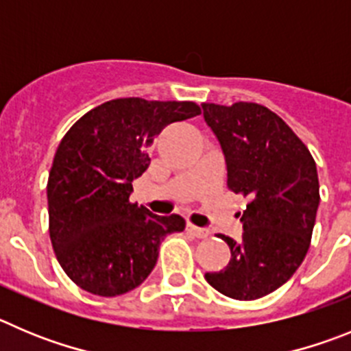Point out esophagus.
I'll return each mask as SVG.
<instances>
[{"label": "esophagus", "mask_w": 351, "mask_h": 351, "mask_svg": "<svg viewBox=\"0 0 351 351\" xmlns=\"http://www.w3.org/2000/svg\"><path fill=\"white\" fill-rule=\"evenodd\" d=\"M187 230L189 232H192L195 238H208V236H210V230L204 229V227L194 226V223H187Z\"/></svg>", "instance_id": "esophagus-1"}]
</instances>
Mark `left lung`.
<instances>
[{
    "instance_id": "8db88e82",
    "label": "left lung",
    "mask_w": 351,
    "mask_h": 351,
    "mask_svg": "<svg viewBox=\"0 0 351 351\" xmlns=\"http://www.w3.org/2000/svg\"><path fill=\"white\" fill-rule=\"evenodd\" d=\"M222 147L227 187L250 197L243 238L220 234L230 248L223 269L206 282L227 298L254 301L287 283L308 254L320 204L315 159L283 119L257 103H203Z\"/></svg>"
}]
</instances>
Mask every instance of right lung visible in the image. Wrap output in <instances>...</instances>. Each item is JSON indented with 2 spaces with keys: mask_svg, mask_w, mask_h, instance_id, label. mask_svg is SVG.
I'll return each mask as SVG.
<instances>
[{
  "mask_svg": "<svg viewBox=\"0 0 351 351\" xmlns=\"http://www.w3.org/2000/svg\"><path fill=\"white\" fill-rule=\"evenodd\" d=\"M199 113L192 101L121 97L66 132L47 183L49 232L59 264L80 289L103 298L136 289L152 273L160 241L185 229L180 215H154L129 195L156 136Z\"/></svg>",
  "mask_w": 351,
  "mask_h": 351,
  "instance_id": "1",
  "label": "right lung"
}]
</instances>
